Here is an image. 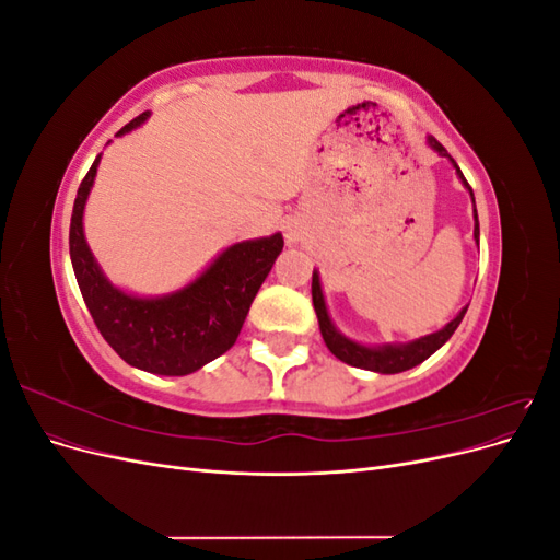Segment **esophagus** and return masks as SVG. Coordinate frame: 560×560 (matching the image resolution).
I'll use <instances>...</instances> for the list:
<instances>
[{
    "mask_svg": "<svg viewBox=\"0 0 560 560\" xmlns=\"http://www.w3.org/2000/svg\"><path fill=\"white\" fill-rule=\"evenodd\" d=\"M303 224L299 222V219H290V222L284 224V243L290 245V247H294V245H299L301 241H303Z\"/></svg>",
    "mask_w": 560,
    "mask_h": 560,
    "instance_id": "esophagus-1",
    "label": "esophagus"
}]
</instances>
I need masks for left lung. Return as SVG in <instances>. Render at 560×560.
Here are the masks:
<instances>
[{"instance_id":"8db88e82","label":"left lung","mask_w":560,"mask_h":560,"mask_svg":"<svg viewBox=\"0 0 560 560\" xmlns=\"http://www.w3.org/2000/svg\"><path fill=\"white\" fill-rule=\"evenodd\" d=\"M428 144L436 151L439 156H444L453 163L455 167V175L457 179H460L465 184V189L469 191L471 196V202H474V191L471 186L467 184L465 175L460 167H457V163L451 159L448 151L439 144L432 135L428 138ZM474 241H477L479 245V214H477V206H474ZM313 306H315V315H317V322H319V334L322 338H325L327 348L336 354L338 360L350 364V366H358V369H366V371H376V374H399V371H406V369H413L418 366L420 362H425L430 354H434L439 348H442L448 338L453 336V331L457 329V325H460L465 313H467V306L457 313L448 325H444L439 331H432L428 336H420V338H413V341L409 343H383V346H366V343H360V341H352V338H348L346 334H341L336 329V325L329 317V311H327V301H325V292H322V280H319V270H313Z\"/></svg>"}]
</instances>
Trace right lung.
I'll return each mask as SVG.
<instances>
[{"instance_id":"add662e5","label":"right lung","mask_w":560,"mask_h":560,"mask_svg":"<svg viewBox=\"0 0 560 560\" xmlns=\"http://www.w3.org/2000/svg\"><path fill=\"white\" fill-rule=\"evenodd\" d=\"M147 118L149 112L132 118L116 138L140 128ZM100 159L103 154L79 186L70 224V259L81 296L100 334L124 362L159 376L194 374L235 343L254 296L282 252V233L229 245L175 292L161 296L126 292L103 273L83 233V210Z\"/></svg>"}]
</instances>
